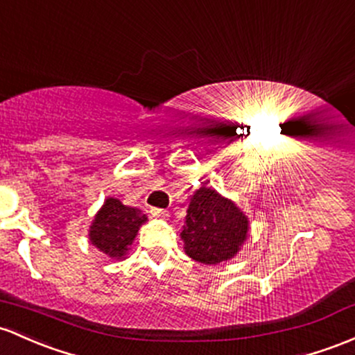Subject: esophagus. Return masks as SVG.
Masks as SVG:
<instances>
[{"label": "esophagus", "instance_id": "obj_1", "mask_svg": "<svg viewBox=\"0 0 355 355\" xmlns=\"http://www.w3.org/2000/svg\"><path fill=\"white\" fill-rule=\"evenodd\" d=\"M151 216L157 217V219H162V220H166L170 217V212L165 209H151Z\"/></svg>", "mask_w": 355, "mask_h": 355}]
</instances>
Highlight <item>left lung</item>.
<instances>
[{
  "instance_id": "obj_1",
  "label": "left lung",
  "mask_w": 355,
  "mask_h": 355,
  "mask_svg": "<svg viewBox=\"0 0 355 355\" xmlns=\"http://www.w3.org/2000/svg\"><path fill=\"white\" fill-rule=\"evenodd\" d=\"M185 254L204 264L232 259L249 237V219L234 200L202 185L193 192L180 232Z\"/></svg>"
}]
</instances>
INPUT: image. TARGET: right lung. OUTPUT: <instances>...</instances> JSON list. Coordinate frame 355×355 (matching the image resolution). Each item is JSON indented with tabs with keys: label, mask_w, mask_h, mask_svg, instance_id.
<instances>
[{
	"label": "right lung",
	"mask_w": 355,
	"mask_h": 355,
	"mask_svg": "<svg viewBox=\"0 0 355 355\" xmlns=\"http://www.w3.org/2000/svg\"><path fill=\"white\" fill-rule=\"evenodd\" d=\"M148 217L138 207L124 205L119 198L107 197L89 225V243L111 259H126L139 227Z\"/></svg>",
	"instance_id": "add662e5"
}]
</instances>
